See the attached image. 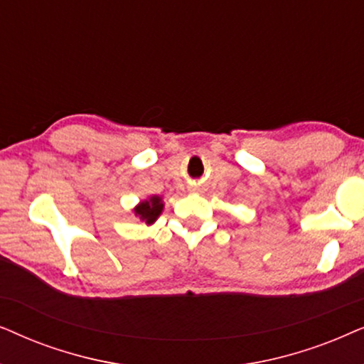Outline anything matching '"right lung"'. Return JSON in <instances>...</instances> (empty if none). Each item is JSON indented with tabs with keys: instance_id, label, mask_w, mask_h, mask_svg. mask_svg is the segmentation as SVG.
<instances>
[{
	"instance_id": "obj_1",
	"label": "right lung",
	"mask_w": 364,
	"mask_h": 364,
	"mask_svg": "<svg viewBox=\"0 0 364 364\" xmlns=\"http://www.w3.org/2000/svg\"><path fill=\"white\" fill-rule=\"evenodd\" d=\"M163 208H164L163 198L158 195H153L146 198V200L139 201L138 205L133 208V213L139 221L144 223L146 226H151L156 223L159 215L163 213Z\"/></svg>"
}]
</instances>
